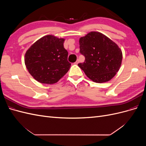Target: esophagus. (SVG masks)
Here are the masks:
<instances>
[{"mask_svg": "<svg viewBox=\"0 0 146 146\" xmlns=\"http://www.w3.org/2000/svg\"><path fill=\"white\" fill-rule=\"evenodd\" d=\"M78 63H79V60H77L76 61V62L74 63V64H78Z\"/></svg>", "mask_w": 146, "mask_h": 146, "instance_id": "obj_1", "label": "esophagus"}]
</instances>
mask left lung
Instances as JSON below:
<instances>
[{
	"mask_svg": "<svg viewBox=\"0 0 146 146\" xmlns=\"http://www.w3.org/2000/svg\"><path fill=\"white\" fill-rule=\"evenodd\" d=\"M79 44L85 60L78 66L88 78L101 83L115 76L122 60V50L115 42L100 32H91L80 38Z\"/></svg>",
	"mask_w": 146,
	"mask_h": 146,
	"instance_id": "obj_1",
	"label": "left lung"
}]
</instances>
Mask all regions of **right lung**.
Instances as JSON below:
<instances>
[{
  "instance_id": "1",
  "label": "right lung",
  "mask_w": 146,
  "mask_h": 146,
  "mask_svg": "<svg viewBox=\"0 0 146 146\" xmlns=\"http://www.w3.org/2000/svg\"><path fill=\"white\" fill-rule=\"evenodd\" d=\"M64 38L46 35L39 39L26 52L25 64L38 82L51 85L58 82L68 72L70 64L64 48Z\"/></svg>"
}]
</instances>
